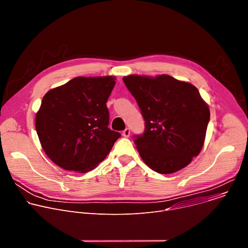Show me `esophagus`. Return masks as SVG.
<instances>
[{
    "mask_svg": "<svg viewBox=\"0 0 248 248\" xmlns=\"http://www.w3.org/2000/svg\"><path fill=\"white\" fill-rule=\"evenodd\" d=\"M123 135H124V137H128V136L130 135V129L126 127V128L123 131Z\"/></svg>",
    "mask_w": 248,
    "mask_h": 248,
    "instance_id": "34e87169",
    "label": "esophagus"
}]
</instances>
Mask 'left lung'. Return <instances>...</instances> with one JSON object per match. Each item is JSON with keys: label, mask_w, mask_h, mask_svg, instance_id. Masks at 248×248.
<instances>
[{"label": "left lung", "mask_w": 248, "mask_h": 248, "mask_svg": "<svg viewBox=\"0 0 248 248\" xmlns=\"http://www.w3.org/2000/svg\"><path fill=\"white\" fill-rule=\"evenodd\" d=\"M123 80L145 121L143 134L133 136L140 157L159 173L186 167L203 147L210 120L198 89L167 75H131Z\"/></svg>", "instance_id": "obj_1"}]
</instances>
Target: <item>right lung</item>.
<instances>
[{
    "label": "right lung",
    "mask_w": 248,
    "mask_h": 248,
    "mask_svg": "<svg viewBox=\"0 0 248 248\" xmlns=\"http://www.w3.org/2000/svg\"><path fill=\"white\" fill-rule=\"evenodd\" d=\"M114 77H78L49 90L35 126L47 156L66 170L86 172L110 153L121 134L108 127Z\"/></svg>",
    "instance_id": "obj_1"
}]
</instances>
